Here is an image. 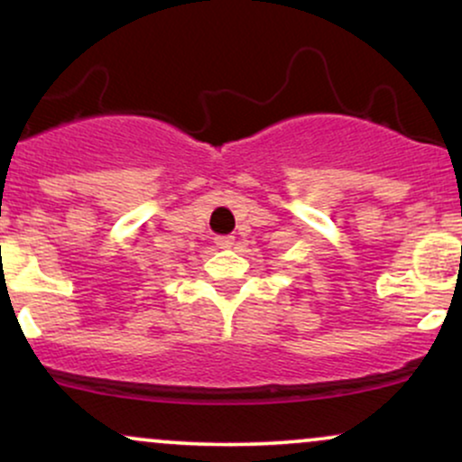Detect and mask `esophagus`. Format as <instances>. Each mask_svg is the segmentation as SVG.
Segmentation results:
<instances>
[{
  "label": "esophagus",
  "instance_id": "obj_1",
  "mask_svg": "<svg viewBox=\"0 0 462 462\" xmlns=\"http://www.w3.org/2000/svg\"><path fill=\"white\" fill-rule=\"evenodd\" d=\"M215 243H217V245H219L221 249H230L232 245H235V236L221 235V236L215 238Z\"/></svg>",
  "mask_w": 462,
  "mask_h": 462
}]
</instances>
